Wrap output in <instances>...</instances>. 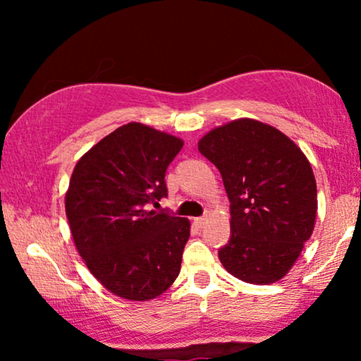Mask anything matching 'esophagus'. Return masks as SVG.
Masks as SVG:
<instances>
[{"mask_svg": "<svg viewBox=\"0 0 361 361\" xmlns=\"http://www.w3.org/2000/svg\"><path fill=\"white\" fill-rule=\"evenodd\" d=\"M207 221V215H204V216H197V219H194V224L199 226V228H202V226H204V224Z\"/></svg>", "mask_w": 361, "mask_h": 361, "instance_id": "34e87169", "label": "esophagus"}]
</instances>
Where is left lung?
Listing matches in <instances>:
<instances>
[{
    "label": "left lung",
    "instance_id": "8db88e82",
    "mask_svg": "<svg viewBox=\"0 0 361 361\" xmlns=\"http://www.w3.org/2000/svg\"><path fill=\"white\" fill-rule=\"evenodd\" d=\"M199 151L220 171L230 200V241L219 258L250 284L284 278L310 238L317 185L294 141L266 123L240 118L207 133Z\"/></svg>",
    "mask_w": 361,
    "mask_h": 361
}]
</instances>
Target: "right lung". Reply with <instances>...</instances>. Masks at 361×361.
<instances>
[{"instance_id":"obj_1","label":"right lung","mask_w":361,"mask_h":361,"mask_svg":"<svg viewBox=\"0 0 361 361\" xmlns=\"http://www.w3.org/2000/svg\"><path fill=\"white\" fill-rule=\"evenodd\" d=\"M184 141L128 123L75 164L66 194L73 243L90 273L118 298L149 300L180 273L190 221L149 210L167 195L166 169Z\"/></svg>"}]
</instances>
